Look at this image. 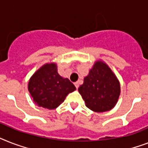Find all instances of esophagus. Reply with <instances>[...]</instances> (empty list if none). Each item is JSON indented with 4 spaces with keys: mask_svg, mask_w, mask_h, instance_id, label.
I'll return each mask as SVG.
<instances>
[{
    "mask_svg": "<svg viewBox=\"0 0 148 148\" xmlns=\"http://www.w3.org/2000/svg\"><path fill=\"white\" fill-rule=\"evenodd\" d=\"M74 86H76L77 89H78V87H79V83H78V82L74 83Z\"/></svg>",
    "mask_w": 148,
    "mask_h": 148,
    "instance_id": "obj_1",
    "label": "esophagus"
}]
</instances>
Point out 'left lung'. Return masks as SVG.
<instances>
[{
	"mask_svg": "<svg viewBox=\"0 0 148 148\" xmlns=\"http://www.w3.org/2000/svg\"><path fill=\"white\" fill-rule=\"evenodd\" d=\"M78 91L86 106L96 112L111 110L119 98V80L108 64L102 60L95 62Z\"/></svg>",
	"mask_w": 148,
	"mask_h": 148,
	"instance_id": "8db88e82",
	"label": "left lung"
}]
</instances>
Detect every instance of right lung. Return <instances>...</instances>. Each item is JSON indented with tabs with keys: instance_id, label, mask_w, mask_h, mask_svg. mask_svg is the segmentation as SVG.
Returning a JSON list of instances; mask_svg holds the SVG:
<instances>
[{
	"instance_id": "add662e5",
	"label": "right lung",
	"mask_w": 148,
	"mask_h": 148,
	"mask_svg": "<svg viewBox=\"0 0 148 148\" xmlns=\"http://www.w3.org/2000/svg\"><path fill=\"white\" fill-rule=\"evenodd\" d=\"M75 90L69 79L60 76L55 62L43 64L32 74L28 83V90L35 103L48 109L58 107Z\"/></svg>"
}]
</instances>
